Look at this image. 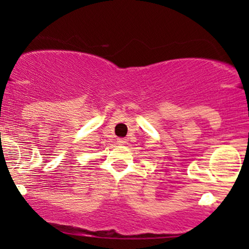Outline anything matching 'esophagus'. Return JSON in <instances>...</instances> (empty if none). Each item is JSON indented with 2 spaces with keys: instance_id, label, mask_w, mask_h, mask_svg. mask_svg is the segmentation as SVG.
<instances>
[{
  "instance_id": "34e87169",
  "label": "esophagus",
  "mask_w": 249,
  "mask_h": 249,
  "mask_svg": "<svg viewBox=\"0 0 249 249\" xmlns=\"http://www.w3.org/2000/svg\"><path fill=\"white\" fill-rule=\"evenodd\" d=\"M118 142L121 145H124V144H126V139H124V138H119L118 139Z\"/></svg>"
}]
</instances>
